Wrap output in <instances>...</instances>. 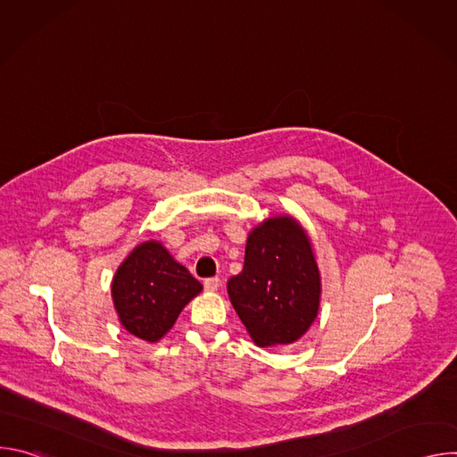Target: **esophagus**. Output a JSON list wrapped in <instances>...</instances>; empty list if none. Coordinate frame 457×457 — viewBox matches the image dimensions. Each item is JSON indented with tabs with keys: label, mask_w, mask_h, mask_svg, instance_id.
<instances>
[{
	"label": "esophagus",
	"mask_w": 457,
	"mask_h": 457,
	"mask_svg": "<svg viewBox=\"0 0 457 457\" xmlns=\"http://www.w3.org/2000/svg\"><path fill=\"white\" fill-rule=\"evenodd\" d=\"M219 287H220V278L215 277V278H206V280H204V289H206V291L215 293Z\"/></svg>",
	"instance_id": "obj_1"
}]
</instances>
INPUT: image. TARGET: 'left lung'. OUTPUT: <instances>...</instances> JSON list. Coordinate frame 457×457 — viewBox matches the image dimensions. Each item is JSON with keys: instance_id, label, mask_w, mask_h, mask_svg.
<instances>
[{"instance_id": "obj_1", "label": "left lung", "mask_w": 457, "mask_h": 457, "mask_svg": "<svg viewBox=\"0 0 457 457\" xmlns=\"http://www.w3.org/2000/svg\"><path fill=\"white\" fill-rule=\"evenodd\" d=\"M320 293L311 240L293 217L266 219L247 235L244 268L229 278L228 295L258 347L302 338L318 314Z\"/></svg>"}]
</instances>
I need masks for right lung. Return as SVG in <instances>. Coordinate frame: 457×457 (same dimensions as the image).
Wrapping results in <instances>:
<instances>
[{"label": "right lung", "mask_w": 457, "mask_h": 457, "mask_svg": "<svg viewBox=\"0 0 457 457\" xmlns=\"http://www.w3.org/2000/svg\"><path fill=\"white\" fill-rule=\"evenodd\" d=\"M203 291L197 278L157 240L139 244L112 280V300L122 328L145 342H159L186 303Z\"/></svg>", "instance_id": "add662e5"}]
</instances>
